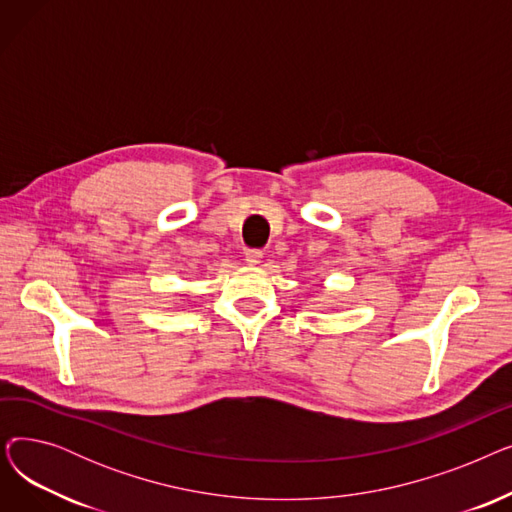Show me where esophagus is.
Segmentation results:
<instances>
[{"label":"esophagus","mask_w":512,"mask_h":512,"mask_svg":"<svg viewBox=\"0 0 512 512\" xmlns=\"http://www.w3.org/2000/svg\"><path fill=\"white\" fill-rule=\"evenodd\" d=\"M263 259V253L259 249H247L245 251V261L247 265H259Z\"/></svg>","instance_id":"esophagus-1"}]
</instances>
